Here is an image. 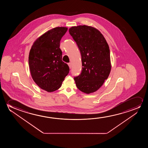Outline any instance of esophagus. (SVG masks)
Instances as JSON below:
<instances>
[{"instance_id":"34e87169","label":"esophagus","mask_w":148,"mask_h":148,"mask_svg":"<svg viewBox=\"0 0 148 148\" xmlns=\"http://www.w3.org/2000/svg\"><path fill=\"white\" fill-rule=\"evenodd\" d=\"M68 65H69V68H71V63H68Z\"/></svg>"}]
</instances>
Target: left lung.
Returning a JSON list of instances; mask_svg holds the SVG:
<instances>
[{
	"label": "left lung",
	"mask_w": 148,
	"mask_h": 148,
	"mask_svg": "<svg viewBox=\"0 0 148 148\" xmlns=\"http://www.w3.org/2000/svg\"><path fill=\"white\" fill-rule=\"evenodd\" d=\"M69 31L81 55L82 71L74 77L76 85L84 93H93L101 87L110 73L109 47L101 32L93 27H72Z\"/></svg>",
	"instance_id": "1"
}]
</instances>
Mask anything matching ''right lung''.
Here are the masks:
<instances>
[{
    "label": "right lung",
    "instance_id": "add662e5",
    "mask_svg": "<svg viewBox=\"0 0 148 148\" xmlns=\"http://www.w3.org/2000/svg\"><path fill=\"white\" fill-rule=\"evenodd\" d=\"M68 28L51 29L35 41L29 55L31 74L37 85L47 92L56 91L69 72V67L62 61L60 49L61 38Z\"/></svg>",
    "mask_w": 148,
    "mask_h": 148
}]
</instances>
